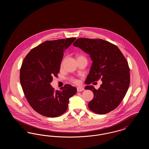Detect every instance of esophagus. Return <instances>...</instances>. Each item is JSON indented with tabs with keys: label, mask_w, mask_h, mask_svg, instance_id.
<instances>
[{
	"label": "esophagus",
	"mask_w": 149,
	"mask_h": 149,
	"mask_svg": "<svg viewBox=\"0 0 149 149\" xmlns=\"http://www.w3.org/2000/svg\"><path fill=\"white\" fill-rule=\"evenodd\" d=\"M83 91H84V88L83 87H82V86H78V88H77V91L79 92H82Z\"/></svg>",
	"instance_id": "esophagus-1"
}]
</instances>
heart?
<instances>
[{
    "instance_id": "b5f03b06",
    "label": "heart",
    "mask_w": 149,
    "mask_h": 149,
    "mask_svg": "<svg viewBox=\"0 0 149 149\" xmlns=\"http://www.w3.org/2000/svg\"><path fill=\"white\" fill-rule=\"evenodd\" d=\"M71 80H72V81L73 83H78V80H77V79H71Z\"/></svg>"
}]
</instances>
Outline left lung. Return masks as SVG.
Segmentation results:
<instances>
[{"instance_id": "8db88e82", "label": "left lung", "mask_w": 149, "mask_h": 149, "mask_svg": "<svg viewBox=\"0 0 149 149\" xmlns=\"http://www.w3.org/2000/svg\"><path fill=\"white\" fill-rule=\"evenodd\" d=\"M73 45L89 55L92 61L85 84H90L100 79L102 81L98 90L93 85L85 87L94 94L88 103L89 109L99 114L113 111L120 104L130 85L126 59L117 46L102 39L79 38Z\"/></svg>"}]
</instances>
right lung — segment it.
<instances>
[{
  "mask_svg": "<svg viewBox=\"0 0 149 149\" xmlns=\"http://www.w3.org/2000/svg\"><path fill=\"white\" fill-rule=\"evenodd\" d=\"M76 38L47 41L33 48L24 58L20 70V82L32 108L44 116L56 117L68 109L69 99L77 88L69 84L55 91L51 85L60 71L64 52Z\"/></svg>",
  "mask_w": 149,
  "mask_h": 149,
  "instance_id": "right-lung-1",
  "label": "right lung"
}]
</instances>
